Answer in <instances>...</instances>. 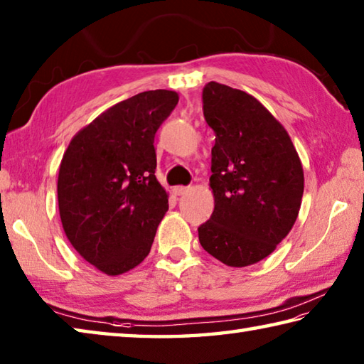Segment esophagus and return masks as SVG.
I'll return each instance as SVG.
<instances>
[{
	"label": "esophagus",
	"instance_id": "obj_1",
	"mask_svg": "<svg viewBox=\"0 0 364 364\" xmlns=\"http://www.w3.org/2000/svg\"><path fill=\"white\" fill-rule=\"evenodd\" d=\"M188 189L189 188H186V186H176V188H173V193H175V196H183L188 193Z\"/></svg>",
	"mask_w": 364,
	"mask_h": 364
}]
</instances>
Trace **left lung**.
Wrapping results in <instances>:
<instances>
[{"mask_svg": "<svg viewBox=\"0 0 364 364\" xmlns=\"http://www.w3.org/2000/svg\"><path fill=\"white\" fill-rule=\"evenodd\" d=\"M202 102L215 132V210L200 224L199 242L226 266H251L291 230L304 193L302 165L285 127L253 95L211 81Z\"/></svg>", "mask_w": 364, "mask_h": 364, "instance_id": "8db88e82", "label": "left lung"}]
</instances>
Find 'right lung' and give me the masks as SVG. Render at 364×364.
<instances>
[{
    "instance_id": "add662e5",
    "label": "right lung",
    "mask_w": 364,
    "mask_h": 364,
    "mask_svg": "<svg viewBox=\"0 0 364 364\" xmlns=\"http://www.w3.org/2000/svg\"><path fill=\"white\" fill-rule=\"evenodd\" d=\"M178 103L148 90L105 111L73 136L58 170V211L70 243L107 275L149 255L168 196L154 175V136Z\"/></svg>"
}]
</instances>
